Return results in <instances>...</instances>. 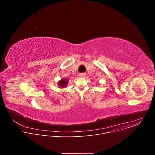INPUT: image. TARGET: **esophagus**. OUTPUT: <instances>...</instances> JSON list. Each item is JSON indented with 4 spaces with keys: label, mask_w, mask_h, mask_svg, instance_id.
I'll return each instance as SVG.
<instances>
[{
    "label": "esophagus",
    "mask_w": 155,
    "mask_h": 155,
    "mask_svg": "<svg viewBox=\"0 0 155 155\" xmlns=\"http://www.w3.org/2000/svg\"><path fill=\"white\" fill-rule=\"evenodd\" d=\"M86 73H80V74H79V77H84L85 76H86Z\"/></svg>",
    "instance_id": "34e87169"
}]
</instances>
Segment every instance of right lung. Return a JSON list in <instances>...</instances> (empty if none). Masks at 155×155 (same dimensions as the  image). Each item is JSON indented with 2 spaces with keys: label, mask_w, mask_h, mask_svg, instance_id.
Here are the masks:
<instances>
[{
  "label": "right lung",
  "mask_w": 155,
  "mask_h": 155,
  "mask_svg": "<svg viewBox=\"0 0 155 155\" xmlns=\"http://www.w3.org/2000/svg\"><path fill=\"white\" fill-rule=\"evenodd\" d=\"M59 86L61 87H63L64 86H65L68 84V80L65 79H61V80L59 82Z\"/></svg>",
  "instance_id": "right-lung-1"
}]
</instances>
